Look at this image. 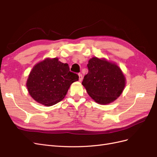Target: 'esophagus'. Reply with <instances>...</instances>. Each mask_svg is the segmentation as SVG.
I'll use <instances>...</instances> for the list:
<instances>
[{"label": "esophagus", "mask_w": 157, "mask_h": 157, "mask_svg": "<svg viewBox=\"0 0 157 157\" xmlns=\"http://www.w3.org/2000/svg\"><path fill=\"white\" fill-rule=\"evenodd\" d=\"M78 77H79V81H82V75L81 73H78Z\"/></svg>", "instance_id": "obj_1"}]
</instances>
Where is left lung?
Listing matches in <instances>:
<instances>
[{
  "label": "left lung",
  "mask_w": 157,
  "mask_h": 157,
  "mask_svg": "<svg viewBox=\"0 0 157 157\" xmlns=\"http://www.w3.org/2000/svg\"><path fill=\"white\" fill-rule=\"evenodd\" d=\"M87 67L88 73L82 84L95 101L107 104L120 96L125 86V77L116 64L95 57L89 60Z\"/></svg>",
  "instance_id": "1"
}]
</instances>
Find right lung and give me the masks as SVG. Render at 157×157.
Wrapping results in <instances>:
<instances>
[{"label": "right lung", "mask_w": 157, "mask_h": 157, "mask_svg": "<svg viewBox=\"0 0 157 157\" xmlns=\"http://www.w3.org/2000/svg\"><path fill=\"white\" fill-rule=\"evenodd\" d=\"M77 80L78 75L71 72L67 63L60 62L58 58L46 59L33 68L27 88L35 101L52 106L62 100L71 84Z\"/></svg>", "instance_id": "1"}]
</instances>
